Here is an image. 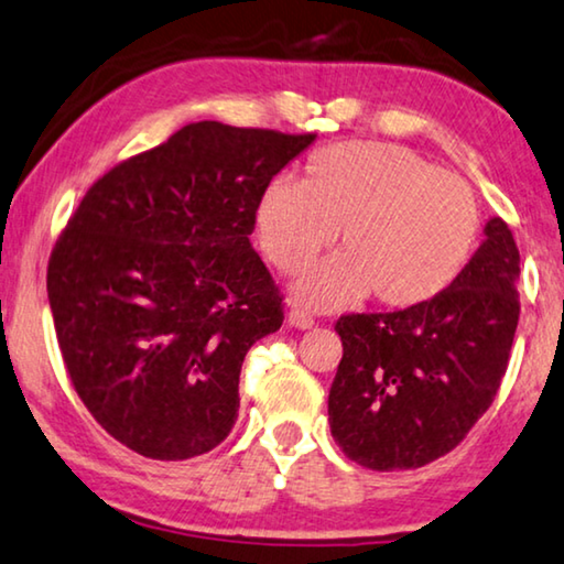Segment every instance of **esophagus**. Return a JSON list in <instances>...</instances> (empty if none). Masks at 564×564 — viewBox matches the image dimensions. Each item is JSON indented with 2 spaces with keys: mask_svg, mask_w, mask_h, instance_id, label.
Returning a JSON list of instances; mask_svg holds the SVG:
<instances>
[{
  "mask_svg": "<svg viewBox=\"0 0 564 564\" xmlns=\"http://www.w3.org/2000/svg\"><path fill=\"white\" fill-rule=\"evenodd\" d=\"M289 324L296 326V329H311V326H314L316 322H314V316L306 314V311L293 308L291 314H289Z\"/></svg>",
  "mask_w": 564,
  "mask_h": 564,
  "instance_id": "34e87169",
  "label": "esophagus"
}]
</instances>
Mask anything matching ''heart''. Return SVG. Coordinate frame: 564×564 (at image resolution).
<instances>
[{"label": "heart", "mask_w": 564, "mask_h": 564, "mask_svg": "<svg viewBox=\"0 0 564 564\" xmlns=\"http://www.w3.org/2000/svg\"><path fill=\"white\" fill-rule=\"evenodd\" d=\"M341 253L293 285L299 304L341 308L372 293L413 308L448 291L474 258L481 213L468 184L413 149L341 141L308 159L304 180L273 176L256 202L268 263L301 273L322 250Z\"/></svg>", "instance_id": "obj_1"}]
</instances>
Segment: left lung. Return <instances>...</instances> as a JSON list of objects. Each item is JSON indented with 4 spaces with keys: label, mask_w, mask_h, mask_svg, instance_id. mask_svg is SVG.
Here are the masks:
<instances>
[{
    "label": "left lung",
    "mask_w": 564,
    "mask_h": 564,
    "mask_svg": "<svg viewBox=\"0 0 564 564\" xmlns=\"http://www.w3.org/2000/svg\"><path fill=\"white\" fill-rule=\"evenodd\" d=\"M484 242L438 299L336 322L341 362L332 435L372 470L420 468L451 453L497 398L519 324V250L491 217Z\"/></svg>",
    "instance_id": "left-lung-1"
}]
</instances>
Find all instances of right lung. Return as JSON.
<instances>
[{"label":"right lung","mask_w":564,"mask_h":564,"mask_svg":"<svg viewBox=\"0 0 564 564\" xmlns=\"http://www.w3.org/2000/svg\"><path fill=\"white\" fill-rule=\"evenodd\" d=\"M314 139L189 123L75 209L50 256V311L75 392L126 448L184 460L230 435L242 359L283 324L250 246L256 202Z\"/></svg>","instance_id":"1"}]
</instances>
